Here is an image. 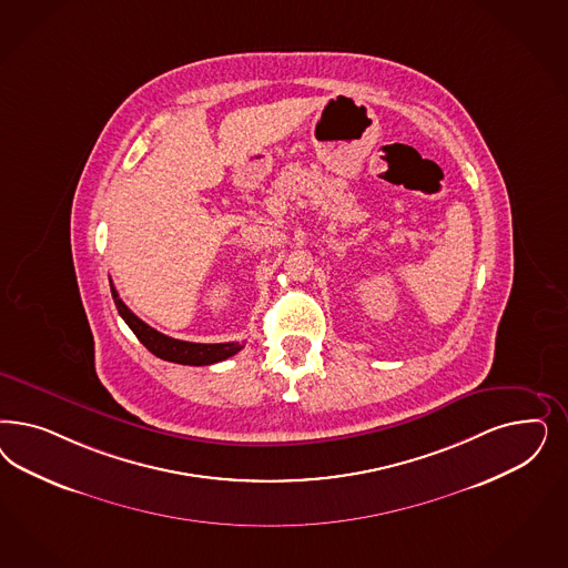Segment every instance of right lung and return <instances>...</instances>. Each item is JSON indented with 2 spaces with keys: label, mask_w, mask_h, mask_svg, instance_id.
I'll return each mask as SVG.
<instances>
[{
  "label": "right lung",
  "mask_w": 568,
  "mask_h": 568,
  "mask_svg": "<svg viewBox=\"0 0 568 568\" xmlns=\"http://www.w3.org/2000/svg\"><path fill=\"white\" fill-rule=\"evenodd\" d=\"M110 291H112V298H114L119 315L125 320L129 328L133 329L138 341L150 353H154L156 357H161L165 362L182 364V366H211V364H217V362H223V359L236 355L240 348L244 347L242 343L202 345V343H187V341H178V338L165 336L159 329L148 326L146 322H142L135 313L131 312L128 305L121 301V296L112 284H110Z\"/></svg>",
  "instance_id": "1"
}]
</instances>
